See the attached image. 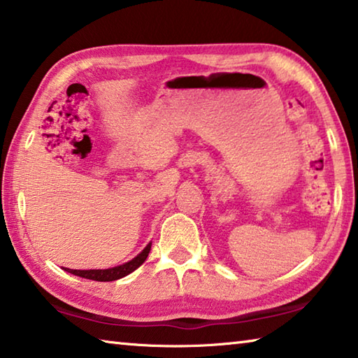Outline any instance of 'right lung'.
I'll list each match as a JSON object with an SVG mask.
<instances>
[{
  "label": "right lung",
  "instance_id": "obj_1",
  "mask_svg": "<svg viewBox=\"0 0 358 358\" xmlns=\"http://www.w3.org/2000/svg\"><path fill=\"white\" fill-rule=\"evenodd\" d=\"M151 250V243L147 245V248L138 254L137 257H134L129 262H126L123 265H118V266H113V268H107V270H71V268H66V271H69V273L76 275V276H80V278H87V280H93V281H115V280H120V278H123L126 275L132 273V271L137 270L138 266H141L145 260L148 257V252Z\"/></svg>",
  "mask_w": 358,
  "mask_h": 358
}]
</instances>
